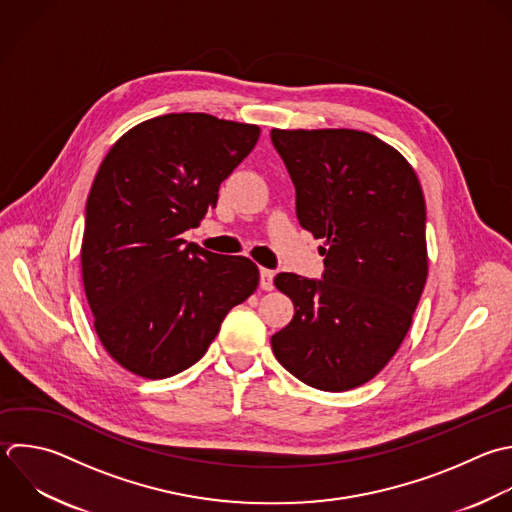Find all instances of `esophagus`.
<instances>
[{
  "label": "esophagus",
  "mask_w": 512,
  "mask_h": 512,
  "mask_svg": "<svg viewBox=\"0 0 512 512\" xmlns=\"http://www.w3.org/2000/svg\"><path fill=\"white\" fill-rule=\"evenodd\" d=\"M260 288L262 290H274V272L268 268L260 270Z\"/></svg>",
  "instance_id": "esophagus-1"
}]
</instances>
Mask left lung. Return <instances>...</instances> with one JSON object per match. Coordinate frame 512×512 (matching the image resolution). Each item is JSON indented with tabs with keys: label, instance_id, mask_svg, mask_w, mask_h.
<instances>
[{
	"label": "left lung",
	"instance_id": "left-lung-1",
	"mask_svg": "<svg viewBox=\"0 0 512 512\" xmlns=\"http://www.w3.org/2000/svg\"><path fill=\"white\" fill-rule=\"evenodd\" d=\"M296 216L322 238V280L280 272L294 304L272 352L304 384L342 392L374 378L402 344L428 274L426 206L400 152L358 130H272Z\"/></svg>",
	"mask_w": 512,
	"mask_h": 512
}]
</instances>
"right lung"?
I'll use <instances>...</instances> for the list:
<instances>
[{
    "instance_id": "right-lung-1",
    "label": "right lung",
    "mask_w": 512,
    "mask_h": 512,
    "mask_svg": "<svg viewBox=\"0 0 512 512\" xmlns=\"http://www.w3.org/2000/svg\"><path fill=\"white\" fill-rule=\"evenodd\" d=\"M260 128L210 114H166L128 130L86 204L82 276L108 354L142 378L196 364L226 314L258 286V266L186 244Z\"/></svg>"
}]
</instances>
